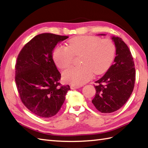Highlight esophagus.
Wrapping results in <instances>:
<instances>
[{"instance_id": "1", "label": "esophagus", "mask_w": 148, "mask_h": 148, "mask_svg": "<svg viewBox=\"0 0 148 148\" xmlns=\"http://www.w3.org/2000/svg\"><path fill=\"white\" fill-rule=\"evenodd\" d=\"M79 88H80V86H75V85H71V88L72 90H75V89H78Z\"/></svg>"}]
</instances>
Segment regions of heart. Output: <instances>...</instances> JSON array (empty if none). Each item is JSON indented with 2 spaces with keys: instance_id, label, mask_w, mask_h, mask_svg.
Instances as JSON below:
<instances>
[{
  "instance_id": "obj_1",
  "label": "heart",
  "mask_w": 148,
  "mask_h": 148,
  "mask_svg": "<svg viewBox=\"0 0 148 148\" xmlns=\"http://www.w3.org/2000/svg\"><path fill=\"white\" fill-rule=\"evenodd\" d=\"M115 53L116 47L112 40L82 35L70 39L67 47H57L53 51V58L58 67L66 69L73 64L74 56L82 55V66L71 67L63 73L65 82L80 86L90 81L94 73H105L111 66Z\"/></svg>"
}]
</instances>
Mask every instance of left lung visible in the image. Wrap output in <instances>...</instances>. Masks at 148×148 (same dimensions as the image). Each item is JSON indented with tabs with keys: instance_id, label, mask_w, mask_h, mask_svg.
I'll list each match as a JSON object with an SVG mask.
<instances>
[{
	"instance_id": "8db88e82",
	"label": "left lung",
	"mask_w": 148,
	"mask_h": 148,
	"mask_svg": "<svg viewBox=\"0 0 148 148\" xmlns=\"http://www.w3.org/2000/svg\"><path fill=\"white\" fill-rule=\"evenodd\" d=\"M101 35H105L101 34ZM116 47V57L97 84L92 104L98 111L108 113L118 110L130 98L134 87L136 69L131 52L120 37H112Z\"/></svg>"
}]
</instances>
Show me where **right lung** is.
Returning <instances> with one entry per match:
<instances>
[{
	"mask_svg": "<svg viewBox=\"0 0 148 148\" xmlns=\"http://www.w3.org/2000/svg\"><path fill=\"white\" fill-rule=\"evenodd\" d=\"M67 38L52 33L40 34L23 47L17 58L15 81L21 100L40 117L56 115L70 90L69 86L59 82L61 74L52 57L57 44Z\"/></svg>",
	"mask_w": 148,
	"mask_h": 148,
	"instance_id": "obj_1",
	"label": "right lung"
}]
</instances>
